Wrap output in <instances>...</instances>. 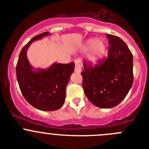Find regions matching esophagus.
<instances>
[{
	"mask_svg": "<svg viewBox=\"0 0 149 149\" xmlns=\"http://www.w3.org/2000/svg\"><path fill=\"white\" fill-rule=\"evenodd\" d=\"M74 71L77 73H80L81 72V65L80 63L75 61V67H74Z\"/></svg>",
	"mask_w": 149,
	"mask_h": 149,
	"instance_id": "34e87169",
	"label": "esophagus"
}]
</instances>
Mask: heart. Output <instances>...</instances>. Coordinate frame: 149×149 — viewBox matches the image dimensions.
<instances>
[{"mask_svg":"<svg viewBox=\"0 0 149 149\" xmlns=\"http://www.w3.org/2000/svg\"><path fill=\"white\" fill-rule=\"evenodd\" d=\"M82 52L86 53V61L92 65L98 63L106 54V44L103 38H89L80 47Z\"/></svg>","mask_w":149,"mask_h":149,"instance_id":"obj_1","label":"heart"}]
</instances>
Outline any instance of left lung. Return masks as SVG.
Instances as JSON below:
<instances>
[{
    "mask_svg": "<svg viewBox=\"0 0 149 149\" xmlns=\"http://www.w3.org/2000/svg\"><path fill=\"white\" fill-rule=\"evenodd\" d=\"M108 58L95 67L84 62L83 88L95 106L109 109L117 106L126 97L133 84V56L119 37L107 34Z\"/></svg>",
    "mask_w": 149,
    "mask_h": 149,
    "instance_id": "left-lung-1",
    "label": "left lung"
}]
</instances>
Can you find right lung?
<instances>
[{"label": "right lung", "mask_w": 149, "mask_h": 149, "mask_svg": "<svg viewBox=\"0 0 149 149\" xmlns=\"http://www.w3.org/2000/svg\"><path fill=\"white\" fill-rule=\"evenodd\" d=\"M46 32L36 35L24 46L19 54L16 75L22 95L30 105L41 111H54L65 102V88L74 69V63H54L48 69H34L29 63L26 51L37 40L49 35Z\"/></svg>", "instance_id": "1"}]
</instances>
